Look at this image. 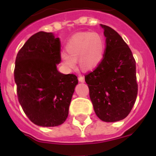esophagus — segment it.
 <instances>
[{
	"instance_id": "obj_1",
	"label": "esophagus",
	"mask_w": 156,
	"mask_h": 156,
	"mask_svg": "<svg viewBox=\"0 0 156 156\" xmlns=\"http://www.w3.org/2000/svg\"><path fill=\"white\" fill-rule=\"evenodd\" d=\"M78 80H79L80 82H81V83H83L85 81L84 76H80L79 78H78Z\"/></svg>"
}]
</instances>
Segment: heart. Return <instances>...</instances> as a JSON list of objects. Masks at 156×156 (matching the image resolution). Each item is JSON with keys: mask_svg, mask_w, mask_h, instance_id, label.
I'll list each match as a JSON object with an SVG mask.
<instances>
[{"mask_svg": "<svg viewBox=\"0 0 156 156\" xmlns=\"http://www.w3.org/2000/svg\"><path fill=\"white\" fill-rule=\"evenodd\" d=\"M66 52L60 55L66 69H74L78 60L80 68L92 70L97 68L104 57L105 44L101 35L98 33L83 32L70 38L66 45Z\"/></svg>", "mask_w": 156, "mask_h": 156, "instance_id": "1", "label": "heart"}]
</instances>
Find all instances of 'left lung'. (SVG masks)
<instances>
[{
  "label": "left lung",
  "mask_w": 156,
  "mask_h": 156,
  "mask_svg": "<svg viewBox=\"0 0 156 156\" xmlns=\"http://www.w3.org/2000/svg\"><path fill=\"white\" fill-rule=\"evenodd\" d=\"M104 30L106 49L97 68L85 76L95 113L104 122L125 119L137 95L136 62L132 52L116 31Z\"/></svg>",
  "instance_id": "obj_1"
}]
</instances>
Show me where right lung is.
I'll list each match as a JSON object with an SVG mask.
<instances>
[{
    "label": "right lung",
    "mask_w": 156,
    "mask_h": 156,
    "mask_svg": "<svg viewBox=\"0 0 156 156\" xmlns=\"http://www.w3.org/2000/svg\"><path fill=\"white\" fill-rule=\"evenodd\" d=\"M61 43L53 33L41 31L25 43L14 71L19 101L34 124L44 127L62 124L69 115L76 76L58 70Z\"/></svg>",
    "instance_id": "right-lung-1"
}]
</instances>
